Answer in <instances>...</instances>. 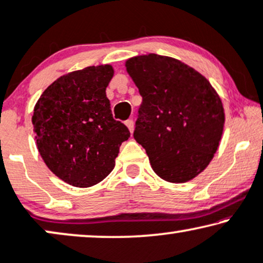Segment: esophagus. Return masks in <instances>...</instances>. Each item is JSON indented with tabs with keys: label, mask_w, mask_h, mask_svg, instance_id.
Segmentation results:
<instances>
[{
	"label": "esophagus",
	"mask_w": 263,
	"mask_h": 263,
	"mask_svg": "<svg viewBox=\"0 0 263 263\" xmlns=\"http://www.w3.org/2000/svg\"><path fill=\"white\" fill-rule=\"evenodd\" d=\"M125 124H126V126H127V127H128L129 132H134L135 122H134V120H132V119H128V120H126Z\"/></svg>",
	"instance_id": "1"
}]
</instances>
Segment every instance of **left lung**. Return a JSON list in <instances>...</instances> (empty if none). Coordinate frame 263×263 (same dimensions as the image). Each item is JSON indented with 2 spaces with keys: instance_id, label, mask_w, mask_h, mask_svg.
<instances>
[{
  "instance_id": "8db88e82",
  "label": "left lung",
  "mask_w": 263,
  "mask_h": 263,
  "mask_svg": "<svg viewBox=\"0 0 263 263\" xmlns=\"http://www.w3.org/2000/svg\"><path fill=\"white\" fill-rule=\"evenodd\" d=\"M142 96L134 137L157 176L191 180L208 166L221 139L225 114L211 83L176 59L149 54L126 62Z\"/></svg>"
}]
</instances>
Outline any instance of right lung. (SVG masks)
<instances>
[{"label": "right lung", "instance_id": "right-lung-1", "mask_svg": "<svg viewBox=\"0 0 263 263\" xmlns=\"http://www.w3.org/2000/svg\"><path fill=\"white\" fill-rule=\"evenodd\" d=\"M113 74L109 65L71 72L49 85L34 106L38 152L49 170L73 186L102 181L129 137L128 128L113 118L106 95Z\"/></svg>", "mask_w": 263, "mask_h": 263}]
</instances>
